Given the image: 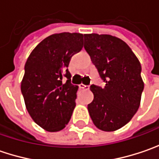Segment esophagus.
<instances>
[{
    "label": "esophagus",
    "instance_id": "1",
    "mask_svg": "<svg viewBox=\"0 0 159 159\" xmlns=\"http://www.w3.org/2000/svg\"><path fill=\"white\" fill-rule=\"evenodd\" d=\"M79 87H80V89H89V86H87V85H83V84H80V85H79Z\"/></svg>",
    "mask_w": 159,
    "mask_h": 159
}]
</instances>
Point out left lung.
Wrapping results in <instances>:
<instances>
[{
	"instance_id": "left-lung-1",
	"label": "left lung",
	"mask_w": 159,
	"mask_h": 159,
	"mask_svg": "<svg viewBox=\"0 0 159 159\" xmlns=\"http://www.w3.org/2000/svg\"><path fill=\"white\" fill-rule=\"evenodd\" d=\"M84 48L105 86L91 85L94 100L88 105L100 130L116 131L139 109L144 83L136 56L125 41L109 34H84Z\"/></svg>"
}]
</instances>
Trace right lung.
Segmentation results:
<instances>
[{
	"label": "right lung",
	"instance_id": "add662e5",
	"mask_svg": "<svg viewBox=\"0 0 159 159\" xmlns=\"http://www.w3.org/2000/svg\"><path fill=\"white\" fill-rule=\"evenodd\" d=\"M83 37L77 33L52 34L35 47L25 63L21 82L25 107L47 131L64 129L76 106L78 86L70 83L67 68L71 57L82 49Z\"/></svg>",
	"mask_w": 159,
	"mask_h": 159
}]
</instances>
